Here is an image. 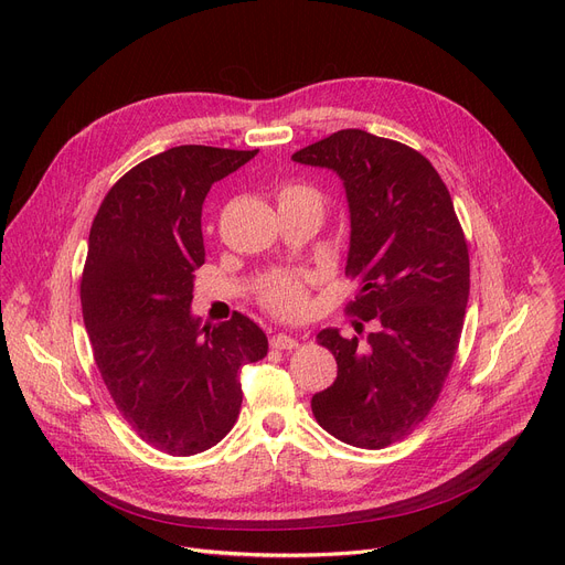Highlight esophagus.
Returning <instances> with one entry per match:
<instances>
[{
    "instance_id": "esophagus-1",
    "label": "esophagus",
    "mask_w": 565,
    "mask_h": 565,
    "mask_svg": "<svg viewBox=\"0 0 565 565\" xmlns=\"http://www.w3.org/2000/svg\"><path fill=\"white\" fill-rule=\"evenodd\" d=\"M270 343H273V348H279V350H292L295 345H298V337H290V334L279 332V334H275L270 339Z\"/></svg>"
}]
</instances>
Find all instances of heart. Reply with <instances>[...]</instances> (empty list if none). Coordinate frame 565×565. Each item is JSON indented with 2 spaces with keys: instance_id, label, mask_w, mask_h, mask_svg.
<instances>
[{
  "instance_id": "1",
  "label": "heart",
  "mask_w": 565,
  "mask_h": 565,
  "mask_svg": "<svg viewBox=\"0 0 565 565\" xmlns=\"http://www.w3.org/2000/svg\"><path fill=\"white\" fill-rule=\"evenodd\" d=\"M279 203L309 205L318 213L322 207V199H320L318 190H313L309 185H288V188H284L279 192ZM265 302H267V307H273L281 313H295L298 309H302V305H305V292H302L298 281L277 279L265 288Z\"/></svg>"
}]
</instances>
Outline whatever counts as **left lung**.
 Here are the masks:
<instances>
[{
    "label": "left lung",
    "mask_w": 565,
    "mask_h": 565,
    "mask_svg": "<svg viewBox=\"0 0 565 565\" xmlns=\"http://www.w3.org/2000/svg\"><path fill=\"white\" fill-rule=\"evenodd\" d=\"M292 160L334 171L345 190V275L362 288L350 313L360 339L324 328L332 387L311 398L316 422L360 449H384L417 428L454 364L469 298V254L454 201L414 148L348 128Z\"/></svg>",
    "instance_id": "1"
}]
</instances>
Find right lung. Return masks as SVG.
I'll return each mask as SVG.
<instances>
[{
	"mask_svg": "<svg viewBox=\"0 0 565 565\" xmlns=\"http://www.w3.org/2000/svg\"><path fill=\"white\" fill-rule=\"evenodd\" d=\"M256 153L188 143L148 158L107 192L88 233L79 295L98 371L135 433L171 456L233 428L237 373L267 352L247 316L201 324L190 309L205 194Z\"/></svg>",
	"mask_w": 565,
	"mask_h": 565,
	"instance_id": "obj_1",
	"label": "right lung"
}]
</instances>
